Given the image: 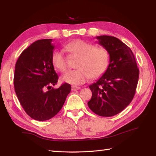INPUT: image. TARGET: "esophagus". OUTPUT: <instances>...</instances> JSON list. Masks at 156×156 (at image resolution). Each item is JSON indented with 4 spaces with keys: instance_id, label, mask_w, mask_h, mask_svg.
Segmentation results:
<instances>
[{
    "instance_id": "1",
    "label": "esophagus",
    "mask_w": 156,
    "mask_h": 156,
    "mask_svg": "<svg viewBox=\"0 0 156 156\" xmlns=\"http://www.w3.org/2000/svg\"><path fill=\"white\" fill-rule=\"evenodd\" d=\"M80 89H81L80 87H76V86H72V90H80Z\"/></svg>"
}]
</instances>
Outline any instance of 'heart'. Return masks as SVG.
Masks as SVG:
<instances>
[{
    "label": "heart",
    "instance_id": "1",
    "mask_svg": "<svg viewBox=\"0 0 156 156\" xmlns=\"http://www.w3.org/2000/svg\"><path fill=\"white\" fill-rule=\"evenodd\" d=\"M66 51L78 58L76 70L69 71L63 76L64 82L73 85H81L92 78H100L107 71L109 64L107 49L101 46H95L84 40L73 41L64 46ZM53 66L62 72L68 69L67 57L62 50H55L51 55Z\"/></svg>",
    "mask_w": 156,
    "mask_h": 156
}]
</instances>
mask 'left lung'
I'll list each match as a JSON object with an SVG mask.
<instances>
[{
  "label": "left lung",
  "instance_id": "left-lung-1",
  "mask_svg": "<svg viewBox=\"0 0 156 156\" xmlns=\"http://www.w3.org/2000/svg\"><path fill=\"white\" fill-rule=\"evenodd\" d=\"M98 44L108 51L110 60L107 71L89 88L92 98L88 105L102 117H112L127 107L133 100L140 70L133 52L117 37H97Z\"/></svg>",
  "mask_w": 156,
  "mask_h": 156
}]
</instances>
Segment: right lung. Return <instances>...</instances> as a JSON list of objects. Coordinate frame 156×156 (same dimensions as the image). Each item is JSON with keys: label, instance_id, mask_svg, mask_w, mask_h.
Masks as SVG:
<instances>
[{"label": "right lung", "instance_id": "1", "mask_svg": "<svg viewBox=\"0 0 156 156\" xmlns=\"http://www.w3.org/2000/svg\"><path fill=\"white\" fill-rule=\"evenodd\" d=\"M51 39H40L25 49L15 64L14 87L23 109L37 121L54 117L61 110L71 85L62 84L55 89L58 76L51 62L54 45Z\"/></svg>", "mask_w": 156, "mask_h": 156}]
</instances>
